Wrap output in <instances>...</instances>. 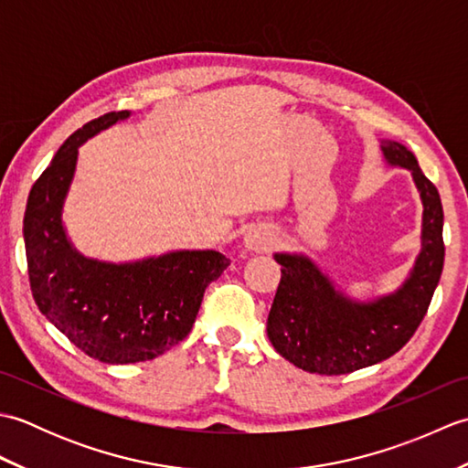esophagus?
Masks as SVG:
<instances>
[{
    "label": "esophagus",
    "instance_id": "1",
    "mask_svg": "<svg viewBox=\"0 0 468 468\" xmlns=\"http://www.w3.org/2000/svg\"><path fill=\"white\" fill-rule=\"evenodd\" d=\"M247 245H250L251 250H265V247L270 245V239H265V237H250Z\"/></svg>",
    "mask_w": 468,
    "mask_h": 468
}]
</instances>
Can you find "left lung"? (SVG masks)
Masks as SVG:
<instances>
[{
	"mask_svg": "<svg viewBox=\"0 0 468 468\" xmlns=\"http://www.w3.org/2000/svg\"><path fill=\"white\" fill-rule=\"evenodd\" d=\"M382 151L388 163L409 168L420 191L422 251L400 290L372 303L337 293L307 257L275 255L282 282L267 317V335L285 360L305 372L350 374L394 356L419 330L439 285L444 265L441 195L409 148L384 143Z\"/></svg>",
	"mask_w": 468,
	"mask_h": 468,
	"instance_id": "1",
	"label": "left lung"
}]
</instances>
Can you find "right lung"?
Returning a JSON list of instances; mask_svg holds the SVG:
<instances>
[{
  "instance_id": "add662e5",
  "label": "right lung",
  "mask_w": 468,
  "mask_h": 468,
  "mask_svg": "<svg viewBox=\"0 0 468 468\" xmlns=\"http://www.w3.org/2000/svg\"><path fill=\"white\" fill-rule=\"evenodd\" d=\"M128 111L94 118L59 146L27 197L24 241L32 295L76 347L104 364L153 360L193 330L207 285L229 260L218 251H176L136 263H102L72 250L62 205L78 146L122 121Z\"/></svg>"
}]
</instances>
